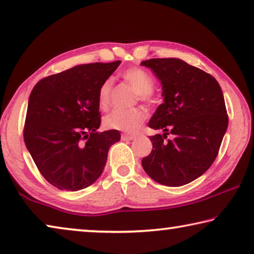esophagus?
<instances>
[{
    "mask_svg": "<svg viewBox=\"0 0 254 254\" xmlns=\"http://www.w3.org/2000/svg\"><path fill=\"white\" fill-rule=\"evenodd\" d=\"M135 137V135H132V134H122V140L123 141H127V140H133Z\"/></svg>",
    "mask_w": 254,
    "mask_h": 254,
    "instance_id": "esophagus-1",
    "label": "esophagus"
}]
</instances>
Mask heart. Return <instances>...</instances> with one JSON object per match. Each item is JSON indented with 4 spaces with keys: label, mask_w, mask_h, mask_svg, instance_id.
<instances>
[{
    "label": "heart",
    "mask_w": 254,
    "mask_h": 254,
    "mask_svg": "<svg viewBox=\"0 0 254 254\" xmlns=\"http://www.w3.org/2000/svg\"><path fill=\"white\" fill-rule=\"evenodd\" d=\"M122 77L127 84L137 94V98L141 102L153 104L156 101L153 91L154 80L147 70L140 67H131L123 72ZM112 87H113V81L111 78L106 79L101 85L100 92H98V102L102 107H106L110 104ZM147 117L148 113L144 109H134L127 112L115 110L104 118V126L110 130L134 133L142 126Z\"/></svg>",
    "instance_id": "obj_1"
}]
</instances>
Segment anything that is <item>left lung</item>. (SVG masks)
Masks as SVG:
<instances>
[{"label": "left lung", "instance_id": "obj_1", "mask_svg": "<svg viewBox=\"0 0 254 254\" xmlns=\"http://www.w3.org/2000/svg\"><path fill=\"white\" fill-rule=\"evenodd\" d=\"M141 65L161 81L165 98L149 122L165 133L150 136L152 151L142 159V167L159 184L183 186L203 175L220 151L229 124L221 86L182 59L153 58ZM168 134L173 139L166 138Z\"/></svg>", "mask_w": 254, "mask_h": 254}]
</instances>
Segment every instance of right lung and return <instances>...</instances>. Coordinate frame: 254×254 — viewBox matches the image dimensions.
Returning <instances> with one entry per match:
<instances>
[{
    "label": "right lung",
    "mask_w": 254,
    "mask_h": 254,
    "mask_svg": "<svg viewBox=\"0 0 254 254\" xmlns=\"http://www.w3.org/2000/svg\"><path fill=\"white\" fill-rule=\"evenodd\" d=\"M121 62L79 65L40 79L29 97L23 139L38 170L63 190L76 191L100 177L118 130L97 132L98 92Z\"/></svg>",
    "instance_id": "right-lung-1"
}]
</instances>
